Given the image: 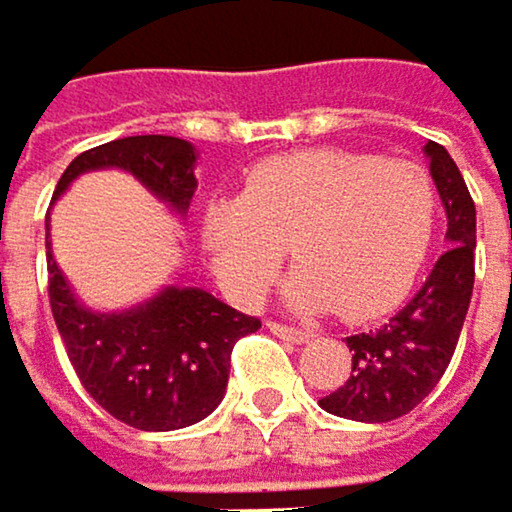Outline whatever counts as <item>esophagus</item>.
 Instances as JSON below:
<instances>
[{
  "label": "esophagus",
  "instance_id": "esophagus-1",
  "mask_svg": "<svg viewBox=\"0 0 512 512\" xmlns=\"http://www.w3.org/2000/svg\"><path fill=\"white\" fill-rule=\"evenodd\" d=\"M273 335H279V339H286L292 345H304V342H311V332H304L298 326H286V323H279V320H270L267 323Z\"/></svg>",
  "mask_w": 512,
  "mask_h": 512
}]
</instances>
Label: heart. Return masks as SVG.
<instances>
[{
  "mask_svg": "<svg viewBox=\"0 0 512 512\" xmlns=\"http://www.w3.org/2000/svg\"><path fill=\"white\" fill-rule=\"evenodd\" d=\"M435 214L438 195L420 164L320 149L254 167L239 201L208 211L205 242L239 301L261 298L292 245L301 267L282 289L292 307L370 320L410 289Z\"/></svg>",
  "mask_w": 512,
  "mask_h": 512,
  "instance_id": "obj_1",
  "label": "heart"
}]
</instances>
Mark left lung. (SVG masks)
Returning <instances> with one entry per match:
<instances>
[{"label":"left lung","mask_w":512,"mask_h":512,"mask_svg":"<svg viewBox=\"0 0 512 512\" xmlns=\"http://www.w3.org/2000/svg\"><path fill=\"white\" fill-rule=\"evenodd\" d=\"M429 173L448 214V251L401 311L351 335V376L342 388L320 398L326 413L357 423H388L410 413L454 357L476 279V205L445 145L426 142Z\"/></svg>","instance_id":"left-lung-1"}]
</instances>
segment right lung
I'll return each instance as SVG.
<instances>
[{"instance_id": "add662e5", "label": "right lung", "mask_w": 512, "mask_h": 512, "mask_svg": "<svg viewBox=\"0 0 512 512\" xmlns=\"http://www.w3.org/2000/svg\"><path fill=\"white\" fill-rule=\"evenodd\" d=\"M195 149L177 136H127L77 155L55 186L58 198L86 170L117 167L186 217L195 195ZM49 248V242H46ZM49 304L74 370L92 401L142 432L183 429L223 401L233 345L261 320L205 289L167 286L127 311H92L46 251Z\"/></svg>"}]
</instances>
